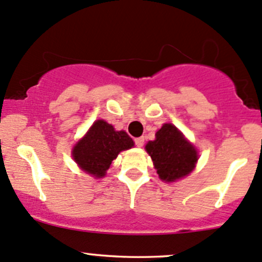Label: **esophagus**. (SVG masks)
Returning a JSON list of instances; mask_svg holds the SVG:
<instances>
[{"label": "esophagus", "mask_w": 262, "mask_h": 262, "mask_svg": "<svg viewBox=\"0 0 262 262\" xmlns=\"http://www.w3.org/2000/svg\"><path fill=\"white\" fill-rule=\"evenodd\" d=\"M134 141H135V145H137L138 148H141V146L144 145V138H137Z\"/></svg>", "instance_id": "obj_1"}]
</instances>
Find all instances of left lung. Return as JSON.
Instances as JSON below:
<instances>
[{"label": "left lung", "instance_id": "obj_1", "mask_svg": "<svg viewBox=\"0 0 262 262\" xmlns=\"http://www.w3.org/2000/svg\"><path fill=\"white\" fill-rule=\"evenodd\" d=\"M145 150L151 156L159 177L165 182L187 176L198 160L196 148L171 123H165L156 132L155 140L149 141Z\"/></svg>", "mask_w": 262, "mask_h": 262}]
</instances>
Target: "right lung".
Wrapping results in <instances>:
<instances>
[{"mask_svg": "<svg viewBox=\"0 0 262 262\" xmlns=\"http://www.w3.org/2000/svg\"><path fill=\"white\" fill-rule=\"evenodd\" d=\"M133 146L134 141L124 130L117 132L113 125L98 119L85 137L75 144L71 154L81 170L100 179L106 175L119 152Z\"/></svg>", "mask_w": 262, "mask_h": 262, "instance_id": "1", "label": "right lung"}]
</instances>
